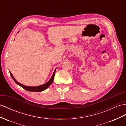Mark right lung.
<instances>
[{
	"mask_svg": "<svg viewBox=\"0 0 126 126\" xmlns=\"http://www.w3.org/2000/svg\"><path fill=\"white\" fill-rule=\"evenodd\" d=\"M56 69L54 70V73H53V76H51V78L50 79V80L48 81L47 82L45 83V84L44 85H42L40 86H35V87H30V86H25L21 84L20 82H18V81H17L16 80H15V79L14 78V77L13 76V75L12 74L11 72H10V75L12 77V78H13L14 80V81L17 83L18 85H19L20 86L22 87V88H24V89L26 90V91H29V92H42L44 91L46 89H47V88H48V87H49L51 83H52L54 79V75H55V71H56Z\"/></svg>",
	"mask_w": 126,
	"mask_h": 126,
	"instance_id": "right-lung-1",
	"label": "right lung"
}]
</instances>
